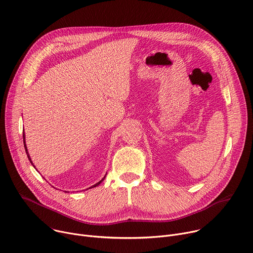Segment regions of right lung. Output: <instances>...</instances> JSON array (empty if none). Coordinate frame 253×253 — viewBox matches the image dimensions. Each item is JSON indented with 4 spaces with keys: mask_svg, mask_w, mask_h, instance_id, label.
<instances>
[{
    "mask_svg": "<svg viewBox=\"0 0 253 253\" xmlns=\"http://www.w3.org/2000/svg\"><path fill=\"white\" fill-rule=\"evenodd\" d=\"M23 139H24V133H23ZM23 142H24V148H25V151H26V153H27L28 159H29V161H30V162H31V164H32V161H31V159H30V157H29V155H28V152H27V148H26V145H25V141H23ZM32 165H33V164H32ZM33 166H34V165H33ZM102 180H103V179H102ZM102 180H100L99 182H97V183H96V184H94L92 187H95V186H97V185H99V184L101 183V181H102Z\"/></svg>",
    "mask_w": 253,
    "mask_h": 253,
    "instance_id": "obj_1",
    "label": "right lung"
}]
</instances>
